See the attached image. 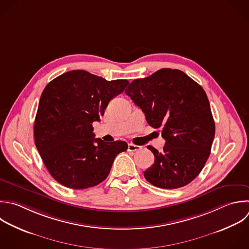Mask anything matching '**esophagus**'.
Listing matches in <instances>:
<instances>
[{
  "label": "esophagus",
  "mask_w": 249,
  "mask_h": 249,
  "mask_svg": "<svg viewBox=\"0 0 249 249\" xmlns=\"http://www.w3.org/2000/svg\"><path fill=\"white\" fill-rule=\"evenodd\" d=\"M141 147L140 146H137V145H134L132 143L128 144V147H127V151L129 152H135V151H138Z\"/></svg>",
  "instance_id": "esophagus-1"
}]
</instances>
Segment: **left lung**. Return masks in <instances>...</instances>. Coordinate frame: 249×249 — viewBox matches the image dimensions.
Listing matches in <instances>:
<instances>
[{
    "label": "left lung",
    "mask_w": 249,
    "mask_h": 249,
    "mask_svg": "<svg viewBox=\"0 0 249 249\" xmlns=\"http://www.w3.org/2000/svg\"><path fill=\"white\" fill-rule=\"evenodd\" d=\"M126 95L145 114L147 123L161 128L165 140L155 161L144 171L152 185L176 189L192 182L203 168L215 135V123L203 89L184 72L163 68L134 80Z\"/></svg>",
    "instance_id": "obj_1"
}]
</instances>
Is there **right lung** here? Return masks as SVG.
<instances>
[{"mask_svg": "<svg viewBox=\"0 0 249 249\" xmlns=\"http://www.w3.org/2000/svg\"><path fill=\"white\" fill-rule=\"evenodd\" d=\"M128 81L105 79L84 70L66 72L45 88L34 124L36 147L52 176L71 189H87L104 181L116 156L127 150L124 141L94 138L111 99Z\"/></svg>", "mask_w": 249, "mask_h": 249, "instance_id": "obj_1", "label": "right lung"}]
</instances>
